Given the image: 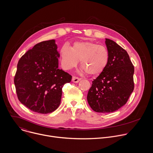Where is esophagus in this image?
<instances>
[{
  "instance_id": "1",
  "label": "esophagus",
  "mask_w": 153,
  "mask_h": 153,
  "mask_svg": "<svg viewBox=\"0 0 153 153\" xmlns=\"http://www.w3.org/2000/svg\"><path fill=\"white\" fill-rule=\"evenodd\" d=\"M80 80V78H79L76 76H73L72 78V81L74 83H78Z\"/></svg>"
}]
</instances>
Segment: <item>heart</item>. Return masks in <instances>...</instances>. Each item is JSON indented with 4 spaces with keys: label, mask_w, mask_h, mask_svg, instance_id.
Here are the masks:
<instances>
[{
    "label": "heart",
    "mask_w": 153,
    "mask_h": 153,
    "mask_svg": "<svg viewBox=\"0 0 153 153\" xmlns=\"http://www.w3.org/2000/svg\"><path fill=\"white\" fill-rule=\"evenodd\" d=\"M59 54L62 67L65 70L76 67L80 60V66L90 75L101 73L110 59V54L105 47L88 40L75 42L70 48L64 45Z\"/></svg>",
    "instance_id": "b5f03b06"
}]
</instances>
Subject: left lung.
<instances>
[{"label":"left lung","mask_w":153,"mask_h":153,"mask_svg":"<svg viewBox=\"0 0 153 153\" xmlns=\"http://www.w3.org/2000/svg\"><path fill=\"white\" fill-rule=\"evenodd\" d=\"M110 59L105 70L93 81L87 100L96 112H114L127 102L134 90V68L127 52L105 39Z\"/></svg>","instance_id":"1"}]
</instances>
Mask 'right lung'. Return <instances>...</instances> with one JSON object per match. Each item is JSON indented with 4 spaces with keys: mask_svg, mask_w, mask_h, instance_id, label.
I'll return each instance as SVG.
<instances>
[{
    "mask_svg": "<svg viewBox=\"0 0 153 153\" xmlns=\"http://www.w3.org/2000/svg\"><path fill=\"white\" fill-rule=\"evenodd\" d=\"M55 40L41 42L19 59L14 76L18 99L33 111L48 114L59 107L64 84L72 76L59 69Z\"/></svg>",
    "mask_w": 153,
    "mask_h": 153,
    "instance_id": "1",
    "label": "right lung"
}]
</instances>
